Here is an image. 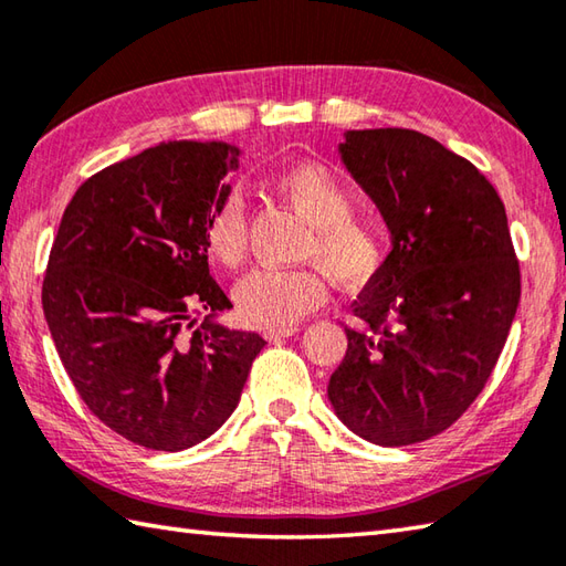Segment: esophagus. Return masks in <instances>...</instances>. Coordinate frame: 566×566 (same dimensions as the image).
Wrapping results in <instances>:
<instances>
[{
    "label": "esophagus",
    "instance_id": "esophagus-1",
    "mask_svg": "<svg viewBox=\"0 0 566 566\" xmlns=\"http://www.w3.org/2000/svg\"><path fill=\"white\" fill-rule=\"evenodd\" d=\"M298 331V326H286V328H274V331H264V338L268 340H282V338H290V336H294Z\"/></svg>",
    "mask_w": 566,
    "mask_h": 566
}]
</instances>
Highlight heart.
Masks as SVG:
<instances>
[{
  "mask_svg": "<svg viewBox=\"0 0 566 566\" xmlns=\"http://www.w3.org/2000/svg\"><path fill=\"white\" fill-rule=\"evenodd\" d=\"M272 188L312 223L304 258L316 260L338 286L358 290L382 272L390 258V228L375 213L350 210L353 193L336 171L298 161L272 179ZM206 248L218 264L238 268L248 250L245 206L238 196L220 201L206 223ZM324 280L314 268H260L235 286L238 314L254 328L294 326L324 302Z\"/></svg>",
  "mask_w": 566,
  "mask_h": 566,
  "instance_id": "1",
  "label": "heart"
}]
</instances>
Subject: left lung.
<instances>
[{"mask_svg":"<svg viewBox=\"0 0 566 566\" xmlns=\"http://www.w3.org/2000/svg\"><path fill=\"white\" fill-rule=\"evenodd\" d=\"M340 161L378 206L392 250L353 304L328 400L380 447L437 437L489 382L520 302L505 206L475 166L422 132L348 129Z\"/></svg>","mask_w":566,"mask_h":566,"instance_id":"obj_1","label":"left lung"}]
</instances>
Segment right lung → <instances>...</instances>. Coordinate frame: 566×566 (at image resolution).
<instances>
[{
	"instance_id": "add662e5",
	"label": "right lung",
	"mask_w": 566,
	"mask_h": 566,
	"mask_svg": "<svg viewBox=\"0 0 566 566\" xmlns=\"http://www.w3.org/2000/svg\"><path fill=\"white\" fill-rule=\"evenodd\" d=\"M238 157L226 142L144 149L77 188L53 240L41 302L55 350L91 412L139 447L201 444L264 348L218 324L232 304L208 272L206 223Z\"/></svg>"
}]
</instances>
